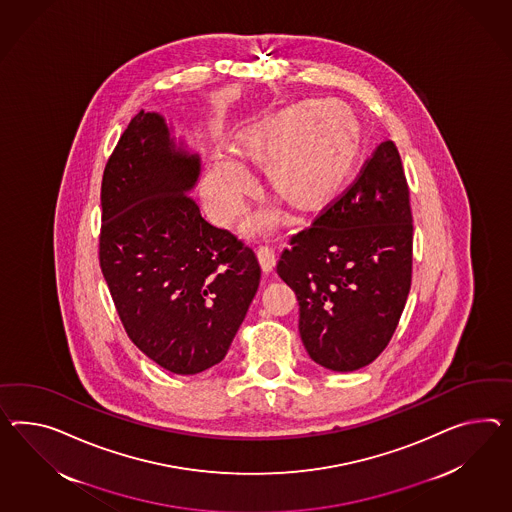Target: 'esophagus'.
<instances>
[{
	"label": "esophagus",
	"instance_id": "obj_1",
	"mask_svg": "<svg viewBox=\"0 0 512 512\" xmlns=\"http://www.w3.org/2000/svg\"><path fill=\"white\" fill-rule=\"evenodd\" d=\"M256 256H258V262H260V267H262L263 273H265V275H269V273L275 269V252L271 249H265V247H262V249H258Z\"/></svg>",
	"mask_w": 512,
	"mask_h": 512
}]
</instances>
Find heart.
Instances as JSON below:
<instances>
[{"instance_id":"obj_1","label":"heart","mask_w":512,"mask_h":512,"mask_svg":"<svg viewBox=\"0 0 512 512\" xmlns=\"http://www.w3.org/2000/svg\"><path fill=\"white\" fill-rule=\"evenodd\" d=\"M237 150L267 169V184L301 219L332 210L354 184L366 156L360 118L336 100H304L262 118L237 135ZM256 193L249 169L228 154L213 156L202 182L211 217L230 224ZM280 221L275 210H260L245 224L252 236L269 234Z\"/></svg>"}]
</instances>
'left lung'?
I'll use <instances>...</instances> for the list:
<instances>
[{
	"label": "left lung",
	"mask_w": 512,
	"mask_h": 512,
	"mask_svg": "<svg viewBox=\"0 0 512 512\" xmlns=\"http://www.w3.org/2000/svg\"><path fill=\"white\" fill-rule=\"evenodd\" d=\"M412 232L401 156L384 141L347 195L291 237L276 263L297 295L302 345L315 364L345 373L384 351L410 291Z\"/></svg>",
	"instance_id": "left-lung-1"
}]
</instances>
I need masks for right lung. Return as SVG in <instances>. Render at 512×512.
Wrapping results in <instances>:
<instances>
[{"label":"right lung","mask_w":512,"mask_h":512,"mask_svg":"<svg viewBox=\"0 0 512 512\" xmlns=\"http://www.w3.org/2000/svg\"><path fill=\"white\" fill-rule=\"evenodd\" d=\"M202 159L156 111L135 115L105 165L100 267L130 340L158 366L223 362L260 284L249 247L191 193Z\"/></svg>","instance_id":"obj_1"}]
</instances>
